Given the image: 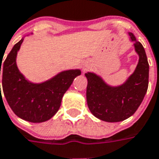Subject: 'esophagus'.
Masks as SVG:
<instances>
[{
	"label": "esophagus",
	"mask_w": 159,
	"mask_h": 159,
	"mask_svg": "<svg viewBox=\"0 0 159 159\" xmlns=\"http://www.w3.org/2000/svg\"><path fill=\"white\" fill-rule=\"evenodd\" d=\"M84 70H85V69H84Z\"/></svg>",
	"instance_id": "obj_1"
}]
</instances>
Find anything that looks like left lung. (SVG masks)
<instances>
[{"label": "left lung", "instance_id": "left-lung-1", "mask_svg": "<svg viewBox=\"0 0 159 159\" xmlns=\"http://www.w3.org/2000/svg\"><path fill=\"white\" fill-rule=\"evenodd\" d=\"M130 39L139 59L134 74L123 85L116 87L108 85L93 73H87L86 101L90 111L100 120L117 122L130 117L142 103L148 88L149 64L146 51L134 35L129 32Z\"/></svg>", "mask_w": 159, "mask_h": 159}]
</instances>
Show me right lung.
Returning a JSON list of instances; mask_svg holds the SVG:
<instances>
[{"label":"right lung","mask_w":159,"mask_h":159,"mask_svg":"<svg viewBox=\"0 0 159 159\" xmlns=\"http://www.w3.org/2000/svg\"><path fill=\"white\" fill-rule=\"evenodd\" d=\"M23 40L13 46L2 67L1 62L3 93L17 116L30 122H43L58 111L64 93L81 72L79 69L64 71L41 84L29 82L16 65L17 53Z\"/></svg>","instance_id":"obj_1"}]
</instances>
